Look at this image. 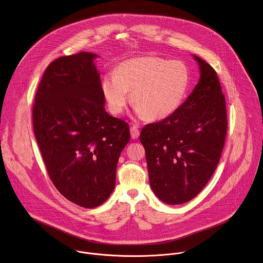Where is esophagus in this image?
I'll return each instance as SVG.
<instances>
[{
    "mask_svg": "<svg viewBox=\"0 0 263 263\" xmlns=\"http://www.w3.org/2000/svg\"><path fill=\"white\" fill-rule=\"evenodd\" d=\"M130 136H132L133 139L139 138V136H140V130H139V128H138L137 125H132V126H130Z\"/></svg>",
    "mask_w": 263,
    "mask_h": 263,
    "instance_id": "obj_1",
    "label": "esophagus"
}]
</instances>
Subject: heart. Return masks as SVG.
Segmentation results:
<instances>
[{
  "label": "heart",
  "instance_id": "heart-1",
  "mask_svg": "<svg viewBox=\"0 0 263 263\" xmlns=\"http://www.w3.org/2000/svg\"><path fill=\"white\" fill-rule=\"evenodd\" d=\"M190 86L187 66L180 61L141 57L118 65L114 74L101 82L103 97L113 114L122 112L132 91V101L140 115L151 120L164 119L182 105Z\"/></svg>",
  "mask_w": 263,
  "mask_h": 263
}]
</instances>
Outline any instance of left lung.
<instances>
[{"mask_svg":"<svg viewBox=\"0 0 263 263\" xmlns=\"http://www.w3.org/2000/svg\"><path fill=\"white\" fill-rule=\"evenodd\" d=\"M193 57L200 79L192 93L176 112L146 124L140 135L151 187L168 204L187 202L203 189L225 145L227 107L219 78L210 64Z\"/></svg>","mask_w":263,"mask_h":263,"instance_id":"1","label":"left lung"}]
</instances>
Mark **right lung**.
I'll use <instances>...</instances> for the list:
<instances>
[{
  "instance_id": "add662e5",
  "label": "right lung",
  "mask_w": 263,
  "mask_h": 263,
  "mask_svg": "<svg viewBox=\"0 0 263 263\" xmlns=\"http://www.w3.org/2000/svg\"><path fill=\"white\" fill-rule=\"evenodd\" d=\"M95 53L61 57L46 68L32 108L33 130L50 180L70 201L93 209L115 186L129 125L104 108Z\"/></svg>"
}]
</instances>
